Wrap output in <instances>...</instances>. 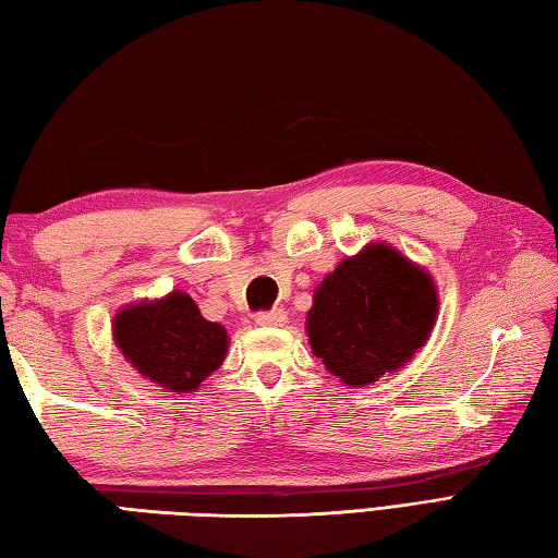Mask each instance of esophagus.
Listing matches in <instances>:
<instances>
[{
	"mask_svg": "<svg viewBox=\"0 0 558 558\" xmlns=\"http://www.w3.org/2000/svg\"><path fill=\"white\" fill-rule=\"evenodd\" d=\"M288 322V314L282 310H270V312H258L256 314V324L260 327H282V324Z\"/></svg>",
	"mask_w": 558,
	"mask_h": 558,
	"instance_id": "34e87169",
	"label": "esophagus"
}]
</instances>
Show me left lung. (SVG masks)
<instances>
[{
	"label": "left lung",
	"instance_id": "1",
	"mask_svg": "<svg viewBox=\"0 0 558 558\" xmlns=\"http://www.w3.org/2000/svg\"><path fill=\"white\" fill-rule=\"evenodd\" d=\"M437 310L429 272L378 241L343 258L314 290L310 347L341 383L363 388L412 361Z\"/></svg>",
	"mask_w": 558,
	"mask_h": 558
}]
</instances>
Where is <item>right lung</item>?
I'll use <instances>...</instances> for the list:
<instances>
[{
    "mask_svg": "<svg viewBox=\"0 0 558 558\" xmlns=\"http://www.w3.org/2000/svg\"><path fill=\"white\" fill-rule=\"evenodd\" d=\"M114 343L141 376L170 392H192L227 356L229 337L199 314L187 292L129 305L114 317Z\"/></svg>",
    "mask_w": 558,
    "mask_h": 558,
    "instance_id": "obj_1",
    "label": "right lung"
}]
</instances>
